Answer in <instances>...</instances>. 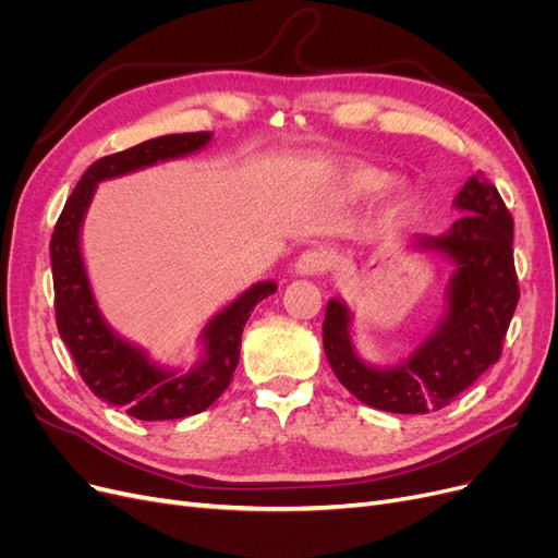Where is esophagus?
Returning a JSON list of instances; mask_svg holds the SVG:
<instances>
[{"instance_id":"obj_1","label":"esophagus","mask_w":558,"mask_h":558,"mask_svg":"<svg viewBox=\"0 0 558 558\" xmlns=\"http://www.w3.org/2000/svg\"><path fill=\"white\" fill-rule=\"evenodd\" d=\"M330 265H332V256L326 248H312L302 253V256L295 260V275L316 277V275L328 272Z\"/></svg>"}]
</instances>
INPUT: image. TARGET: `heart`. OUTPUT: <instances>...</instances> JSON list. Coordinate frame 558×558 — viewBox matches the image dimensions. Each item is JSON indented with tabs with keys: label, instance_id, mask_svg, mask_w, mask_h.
Segmentation results:
<instances>
[{
	"label": "heart",
	"instance_id": "obj_1",
	"mask_svg": "<svg viewBox=\"0 0 558 558\" xmlns=\"http://www.w3.org/2000/svg\"><path fill=\"white\" fill-rule=\"evenodd\" d=\"M391 183H393V174L377 170V167H365V165H349L344 170H337L332 177L335 193L347 199L375 197L381 191H386ZM410 205H412V195L404 189H398L391 195V199H388L384 221L391 226L398 223L400 218L408 214Z\"/></svg>",
	"mask_w": 558,
	"mask_h": 558
}]
</instances>
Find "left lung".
I'll list each match as a JSON object with an SVG mask.
<instances>
[{
  "instance_id": "obj_1",
  "label": "left lung",
  "mask_w": 558,
  "mask_h": 558,
  "mask_svg": "<svg viewBox=\"0 0 558 558\" xmlns=\"http://www.w3.org/2000/svg\"><path fill=\"white\" fill-rule=\"evenodd\" d=\"M463 211L440 238H418L412 248L451 260L447 307L421 344L396 365L365 363L351 340L353 314L332 298L324 320V351L340 384L361 402L393 414L447 408L492 367L502 351L519 302L514 221L496 185L472 174L453 199Z\"/></svg>"
}]
</instances>
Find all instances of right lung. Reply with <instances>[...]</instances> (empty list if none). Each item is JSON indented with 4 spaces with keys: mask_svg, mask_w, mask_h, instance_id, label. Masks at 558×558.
Returning a JSON list of instances; mask_svg holds the SVG:
<instances>
[{
    "mask_svg": "<svg viewBox=\"0 0 558 558\" xmlns=\"http://www.w3.org/2000/svg\"><path fill=\"white\" fill-rule=\"evenodd\" d=\"M209 142L211 132L165 134L93 162L66 199L50 240L56 320L62 342L90 391L116 408H125L130 416L140 421L183 418L214 404L232 381L240 361L242 330L253 307L272 295L277 283H253L218 312L199 332L202 356L191 369L181 373L179 367H165L150 361L146 349L118 335L99 312L81 251L83 218L88 214L97 183L197 154Z\"/></svg>",
    "mask_w": 558,
    "mask_h": 558,
    "instance_id": "right-lung-1",
    "label": "right lung"
}]
</instances>
